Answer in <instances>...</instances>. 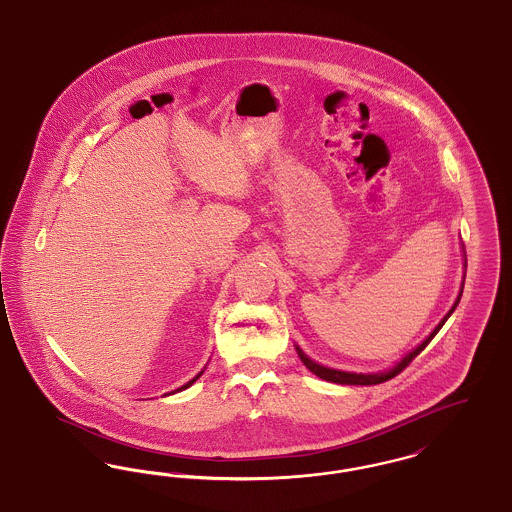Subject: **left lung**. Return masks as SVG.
Returning <instances> with one entry per match:
<instances>
[{
  "mask_svg": "<svg viewBox=\"0 0 512 512\" xmlns=\"http://www.w3.org/2000/svg\"><path fill=\"white\" fill-rule=\"evenodd\" d=\"M463 295V293H461ZM461 295L457 297V301H455V305L451 307V311L445 315V318L439 322L438 326H436V330L426 338V340L422 341L416 349H413L401 363H397V365L393 366L391 370L388 372H382V374H353V372H341V370H334V368H326V366H320L315 363V361H311L299 347H295L297 349V355H299V359L303 361V365L307 366L313 374H317L318 378H322V380H326V382H334V384H345V386H374V384H382V382H388L391 378H395L399 372H403L407 366L413 363L414 357L416 355H420V351H424L426 349V345L432 341V338L436 336L439 332V328L445 324V320L451 317V313L457 309V305H459V301H461Z\"/></svg>",
  "mask_w": 512,
  "mask_h": 512,
  "instance_id": "obj_1",
  "label": "left lung"
}]
</instances>
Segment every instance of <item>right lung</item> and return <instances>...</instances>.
<instances>
[{"label": "right lung", "mask_w": 512, "mask_h": 512, "mask_svg": "<svg viewBox=\"0 0 512 512\" xmlns=\"http://www.w3.org/2000/svg\"><path fill=\"white\" fill-rule=\"evenodd\" d=\"M199 376H201V372H199V374H197V376H195L194 380H190V382H188V384H186V386H182V388H178V390H176V391H182V390H186V388H190V386H192V384H194L195 380H197V378H199Z\"/></svg>", "instance_id": "1"}]
</instances>
